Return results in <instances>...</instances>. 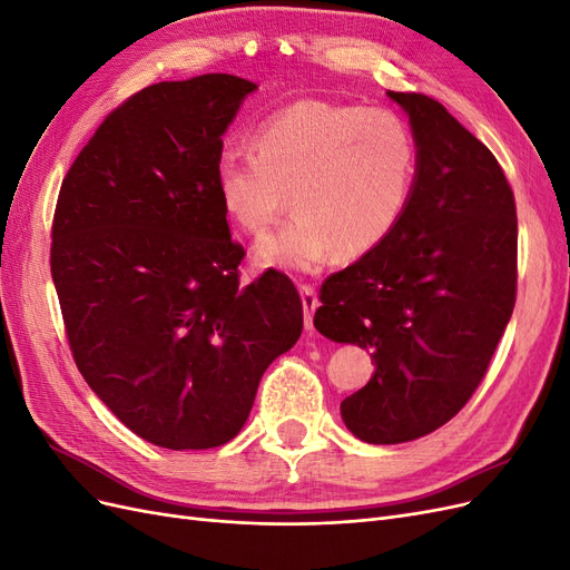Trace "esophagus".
Segmentation results:
<instances>
[{
  "label": "esophagus",
  "mask_w": 570,
  "mask_h": 570,
  "mask_svg": "<svg viewBox=\"0 0 570 570\" xmlns=\"http://www.w3.org/2000/svg\"><path fill=\"white\" fill-rule=\"evenodd\" d=\"M299 295H302V306H304V325H306V331H314V312L318 308L316 287L304 283V285H299Z\"/></svg>",
  "instance_id": "esophagus-1"
}]
</instances>
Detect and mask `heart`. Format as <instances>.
I'll return each mask as SVG.
<instances>
[{"mask_svg":"<svg viewBox=\"0 0 570 570\" xmlns=\"http://www.w3.org/2000/svg\"><path fill=\"white\" fill-rule=\"evenodd\" d=\"M252 147L218 154L216 195L252 237L273 228L292 195L297 216L256 252L264 264L289 271L377 249L402 223L416 187V137L385 107L299 99L266 118Z\"/></svg>","mask_w":570,"mask_h":570,"instance_id":"1","label":"heart"}]
</instances>
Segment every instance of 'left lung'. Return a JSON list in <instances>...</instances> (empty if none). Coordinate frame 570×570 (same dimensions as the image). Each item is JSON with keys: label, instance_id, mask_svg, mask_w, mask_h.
I'll list each match as a JSON object with an SVG mask.
<instances>
[{"label": "left lung", "instance_id": "8db88e82", "mask_svg": "<svg viewBox=\"0 0 570 570\" xmlns=\"http://www.w3.org/2000/svg\"><path fill=\"white\" fill-rule=\"evenodd\" d=\"M411 120L419 176L385 243L327 275L314 325L371 350L375 373L340 404L371 444L433 433L488 373L515 304L519 220L494 154L440 101L387 92Z\"/></svg>", "mask_w": 570, "mask_h": 570}]
</instances>
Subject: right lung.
Here are the masks:
<instances>
[{"label":"right lung","instance_id":"1","mask_svg":"<svg viewBox=\"0 0 570 570\" xmlns=\"http://www.w3.org/2000/svg\"><path fill=\"white\" fill-rule=\"evenodd\" d=\"M256 85L206 73L114 109L61 183L51 278L68 347L114 416L166 450H212L245 425L258 381L302 335L299 292L245 249L214 187L223 132Z\"/></svg>","mask_w":570,"mask_h":570}]
</instances>
